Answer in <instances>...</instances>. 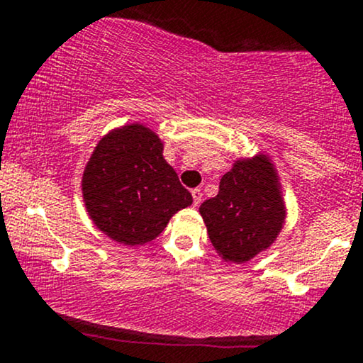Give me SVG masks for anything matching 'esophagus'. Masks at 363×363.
<instances>
[{"label": "esophagus", "instance_id": "1", "mask_svg": "<svg viewBox=\"0 0 363 363\" xmlns=\"http://www.w3.org/2000/svg\"><path fill=\"white\" fill-rule=\"evenodd\" d=\"M191 194H193V203H194V206H198L199 203L203 201V193H201V189H198V187H196V189L191 191Z\"/></svg>", "mask_w": 363, "mask_h": 363}]
</instances>
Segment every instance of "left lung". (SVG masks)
I'll return each mask as SVG.
<instances>
[{"label":"left lung","mask_w":363,"mask_h":363,"mask_svg":"<svg viewBox=\"0 0 363 363\" xmlns=\"http://www.w3.org/2000/svg\"><path fill=\"white\" fill-rule=\"evenodd\" d=\"M208 235L225 261L244 262L268 247L281 230L285 206L277 174L264 155L235 162L218 194L199 206Z\"/></svg>","instance_id":"8db88e82"}]
</instances>
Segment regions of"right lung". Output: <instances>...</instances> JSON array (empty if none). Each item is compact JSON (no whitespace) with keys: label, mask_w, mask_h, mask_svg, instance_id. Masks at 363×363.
Here are the masks:
<instances>
[{"label":"right lung","mask_w":363,"mask_h":363,"mask_svg":"<svg viewBox=\"0 0 363 363\" xmlns=\"http://www.w3.org/2000/svg\"><path fill=\"white\" fill-rule=\"evenodd\" d=\"M152 129L129 124L99 141L82 179L90 218L121 244L153 240L193 196L162 155Z\"/></svg>","instance_id":"1"}]
</instances>
